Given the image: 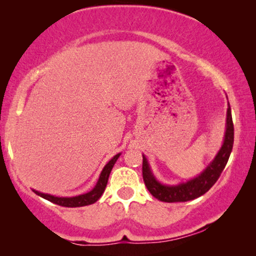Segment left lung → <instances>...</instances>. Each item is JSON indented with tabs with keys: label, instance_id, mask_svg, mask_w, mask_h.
<instances>
[{
	"label": "left lung",
	"instance_id": "1",
	"mask_svg": "<svg viewBox=\"0 0 256 256\" xmlns=\"http://www.w3.org/2000/svg\"><path fill=\"white\" fill-rule=\"evenodd\" d=\"M234 142V126L232 120V113L228 104L227 108V118H226V132L225 138L222 148L216 154L214 160L208 164V168L199 174V176L192 178V180L180 183L177 185H166L160 183L154 176L150 170L149 163L146 156L143 155L142 163V174L143 180L146 188L156 199L166 202H188L200 197L211 188L218 178L222 174V170L225 169L227 162H228L230 155L232 152Z\"/></svg>",
	"mask_w": 256,
	"mask_h": 256
}]
</instances>
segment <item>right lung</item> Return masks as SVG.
<instances>
[{
	"label": "right lung",
	"mask_w": 256,
	"mask_h": 256,
	"mask_svg": "<svg viewBox=\"0 0 256 256\" xmlns=\"http://www.w3.org/2000/svg\"><path fill=\"white\" fill-rule=\"evenodd\" d=\"M121 154H118L115 155L113 158H112L110 162H108L104 168L101 171L99 180H98L96 186H94L92 190L87 194L76 196V197H56V196L48 194H42V192H38L36 190H32L34 194L40 196V197L46 199V200L54 202V204L64 206V208H82V206L90 205L93 202H96L98 199L101 197V194H104V188H106L108 177H110V171L113 169L115 162H116L118 157H120Z\"/></svg>",
	"instance_id": "1"
}]
</instances>
